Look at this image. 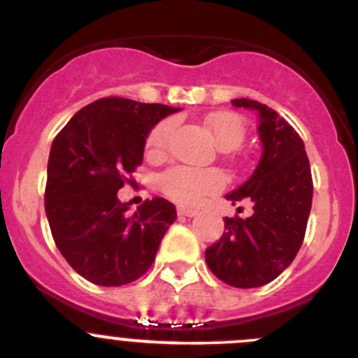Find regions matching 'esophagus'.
<instances>
[{
	"label": "esophagus",
	"mask_w": 358,
	"mask_h": 358,
	"mask_svg": "<svg viewBox=\"0 0 358 358\" xmlns=\"http://www.w3.org/2000/svg\"><path fill=\"white\" fill-rule=\"evenodd\" d=\"M177 213L182 215V217H195L199 213L195 208H186V206H179L177 208Z\"/></svg>",
	"instance_id": "obj_1"
}]
</instances>
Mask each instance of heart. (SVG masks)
<instances>
[{"label":"heart","instance_id":"b5f03b06","mask_svg":"<svg viewBox=\"0 0 358 358\" xmlns=\"http://www.w3.org/2000/svg\"><path fill=\"white\" fill-rule=\"evenodd\" d=\"M208 131L215 143L222 150H235L242 143L245 136V127L240 116L233 113H215L206 120ZM172 134V122L164 120L157 123L147 136V150L159 154L166 148ZM224 179L217 170L189 169V166H176L159 177V188L173 201L181 204H197L211 194H217L222 188Z\"/></svg>","mask_w":358,"mask_h":358}]
</instances>
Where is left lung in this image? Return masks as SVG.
<instances>
[{
    "instance_id": "left-lung-1",
    "label": "left lung",
    "mask_w": 358,
    "mask_h": 358,
    "mask_svg": "<svg viewBox=\"0 0 358 358\" xmlns=\"http://www.w3.org/2000/svg\"><path fill=\"white\" fill-rule=\"evenodd\" d=\"M231 103L258 116L262 156L248 181L226 195L233 206L251 202L252 215L224 218L226 231L206 249V264L227 285L256 289L280 276L296 258L314 186L305 143L289 122L256 100L236 98Z\"/></svg>"
}]
</instances>
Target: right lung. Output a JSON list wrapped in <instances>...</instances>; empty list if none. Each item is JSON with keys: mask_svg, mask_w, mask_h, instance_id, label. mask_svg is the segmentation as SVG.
Wrapping results in <instances>:
<instances>
[{"mask_svg": "<svg viewBox=\"0 0 358 358\" xmlns=\"http://www.w3.org/2000/svg\"><path fill=\"white\" fill-rule=\"evenodd\" d=\"M179 107L102 98L82 107L52 143L44 208L57 248L82 278L127 285L152 265L177 218L166 199L134 215L118 201L127 176L143 163L147 136Z\"/></svg>", "mask_w": 358, "mask_h": 358, "instance_id": "add662e5", "label": "right lung"}]
</instances>
